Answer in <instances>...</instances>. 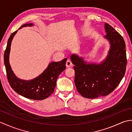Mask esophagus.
Returning a JSON list of instances; mask_svg holds the SVG:
<instances>
[{
    "label": "esophagus",
    "instance_id": "34e87169",
    "mask_svg": "<svg viewBox=\"0 0 132 132\" xmlns=\"http://www.w3.org/2000/svg\"><path fill=\"white\" fill-rule=\"evenodd\" d=\"M72 62H71V61H70V60H68V61H66V66L68 67V68H70V67H71L72 66Z\"/></svg>",
    "mask_w": 132,
    "mask_h": 132
}]
</instances>
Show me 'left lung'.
<instances>
[{
    "mask_svg": "<svg viewBox=\"0 0 132 132\" xmlns=\"http://www.w3.org/2000/svg\"><path fill=\"white\" fill-rule=\"evenodd\" d=\"M105 37L111 45L109 54L100 64H87L82 58L72 55L75 85L82 96L94 99L110 94L124 77L127 67L126 46L123 37L110 25L105 23Z\"/></svg>",
    "mask_w": 132,
    "mask_h": 132,
    "instance_id": "8db88e82",
    "label": "left lung"
}]
</instances>
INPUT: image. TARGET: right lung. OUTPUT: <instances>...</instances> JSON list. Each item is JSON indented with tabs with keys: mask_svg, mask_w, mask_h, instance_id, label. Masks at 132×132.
Here are the masks:
<instances>
[{
	"mask_svg": "<svg viewBox=\"0 0 132 132\" xmlns=\"http://www.w3.org/2000/svg\"><path fill=\"white\" fill-rule=\"evenodd\" d=\"M32 26V23L24 24L19 29ZM17 32L18 30H16L10 36L4 54V62L8 83L16 92L27 99L37 100L46 99L54 92L58 76L66 69V62L68 59L64 58L60 62L50 63L43 73L32 80H24L19 79L14 74L9 63L11 42Z\"/></svg>",
	"mask_w": 132,
	"mask_h": 132,
	"instance_id": "add662e5",
	"label": "right lung"
}]
</instances>
